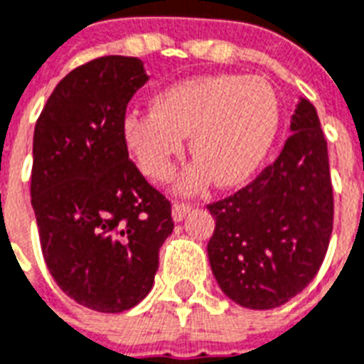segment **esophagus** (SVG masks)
I'll list each match as a JSON object with an SVG mask.
<instances>
[{"label":"esophagus","instance_id":"obj_1","mask_svg":"<svg viewBox=\"0 0 364 364\" xmlns=\"http://www.w3.org/2000/svg\"><path fill=\"white\" fill-rule=\"evenodd\" d=\"M191 212V206L188 204H181V202H176L173 206H171V218H173V221L176 223H179V221H183L185 219V215Z\"/></svg>","mask_w":364,"mask_h":364}]
</instances>
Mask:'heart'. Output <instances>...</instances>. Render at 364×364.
Here are the masks:
<instances>
[{"mask_svg": "<svg viewBox=\"0 0 364 364\" xmlns=\"http://www.w3.org/2000/svg\"><path fill=\"white\" fill-rule=\"evenodd\" d=\"M152 110L129 112L124 135L139 170L152 181H168L191 135L196 160L179 179L185 194L242 185L273 149L281 107L271 83L238 74L188 77L158 91Z\"/></svg>", "mask_w": 364, "mask_h": 364, "instance_id": "heart-1", "label": "heart"}]
</instances>
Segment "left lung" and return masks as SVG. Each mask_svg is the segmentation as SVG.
I'll return each instance as SVG.
<instances>
[{
  "mask_svg": "<svg viewBox=\"0 0 364 364\" xmlns=\"http://www.w3.org/2000/svg\"><path fill=\"white\" fill-rule=\"evenodd\" d=\"M290 132L279 158L248 187L208 206L215 219L210 267L221 292L246 309H273L298 296L317 274L332 235L326 139L304 97Z\"/></svg>",
  "mask_w": 364,
  "mask_h": 364,
  "instance_id": "obj_1",
  "label": "left lung"
}]
</instances>
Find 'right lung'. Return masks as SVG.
Listing matches in <instances>:
<instances>
[{"mask_svg": "<svg viewBox=\"0 0 364 364\" xmlns=\"http://www.w3.org/2000/svg\"><path fill=\"white\" fill-rule=\"evenodd\" d=\"M146 80L135 57L77 66L34 129L30 194L43 259L60 290L93 311L145 299L173 231L170 202L129 162L124 135L127 102Z\"/></svg>", "mask_w": 364, "mask_h": 364, "instance_id": "right-lung-1", "label": "right lung"}]
</instances>
